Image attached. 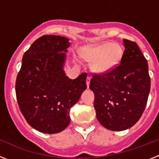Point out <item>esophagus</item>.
<instances>
[{"label":"esophagus","mask_w":159,"mask_h":159,"mask_svg":"<svg viewBox=\"0 0 159 159\" xmlns=\"http://www.w3.org/2000/svg\"><path fill=\"white\" fill-rule=\"evenodd\" d=\"M90 81H91V77L88 76V77H87V80H86V84H87V87H88V88H89Z\"/></svg>","instance_id":"34e87169"}]
</instances>
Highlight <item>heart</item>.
Masks as SVG:
<instances>
[{
	"label": "heart",
	"instance_id": "heart-1",
	"mask_svg": "<svg viewBox=\"0 0 159 159\" xmlns=\"http://www.w3.org/2000/svg\"><path fill=\"white\" fill-rule=\"evenodd\" d=\"M81 57L92 62L93 71L106 73L114 69L121 60L123 49L119 43L104 42L96 45H87L80 49Z\"/></svg>",
	"mask_w": 159,
	"mask_h": 159
}]
</instances>
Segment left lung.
<instances>
[{
  "label": "left lung",
  "mask_w": 159,
  "mask_h": 159,
  "mask_svg": "<svg viewBox=\"0 0 159 159\" xmlns=\"http://www.w3.org/2000/svg\"><path fill=\"white\" fill-rule=\"evenodd\" d=\"M123 44L120 64L106 73L95 74L90 83L98 121L116 131L127 130L139 121L151 89L148 64L139 46L126 39Z\"/></svg>",
  "instance_id": "obj_1"
}]
</instances>
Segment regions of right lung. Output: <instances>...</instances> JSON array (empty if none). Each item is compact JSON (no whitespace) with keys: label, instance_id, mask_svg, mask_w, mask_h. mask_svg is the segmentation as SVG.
I'll list each match as a JSON object with an SVG mask.
<instances>
[{"label":"right lung","instance_id":"add662e5","mask_svg":"<svg viewBox=\"0 0 159 159\" xmlns=\"http://www.w3.org/2000/svg\"><path fill=\"white\" fill-rule=\"evenodd\" d=\"M64 36L43 35L25 52L16 80V100L26 121L38 131L56 134L70 123V109L87 88V73L71 80L64 71Z\"/></svg>","mask_w":159,"mask_h":159}]
</instances>
